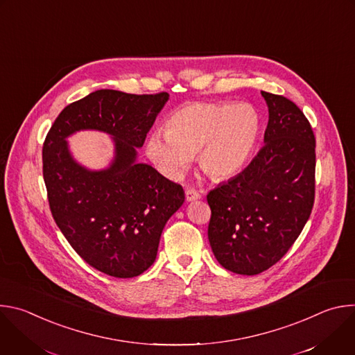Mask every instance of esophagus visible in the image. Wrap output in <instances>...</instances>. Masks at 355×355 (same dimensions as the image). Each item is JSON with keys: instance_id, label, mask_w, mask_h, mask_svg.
Masks as SVG:
<instances>
[{"instance_id": "1", "label": "esophagus", "mask_w": 355, "mask_h": 355, "mask_svg": "<svg viewBox=\"0 0 355 355\" xmlns=\"http://www.w3.org/2000/svg\"><path fill=\"white\" fill-rule=\"evenodd\" d=\"M200 199V193L198 191H193V189H187L185 191V200L187 202H193V200H198Z\"/></svg>"}]
</instances>
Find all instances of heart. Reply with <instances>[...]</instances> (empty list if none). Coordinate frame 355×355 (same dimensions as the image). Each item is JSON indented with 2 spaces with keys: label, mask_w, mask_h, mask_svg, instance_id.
Listing matches in <instances>:
<instances>
[{
  "label": "heart",
  "mask_w": 355,
  "mask_h": 355,
  "mask_svg": "<svg viewBox=\"0 0 355 355\" xmlns=\"http://www.w3.org/2000/svg\"><path fill=\"white\" fill-rule=\"evenodd\" d=\"M260 133V115L250 104L192 103L168 118L167 130L148 136L146 151L170 180L182 178L198 155L200 170L222 181L244 170Z\"/></svg>",
  "instance_id": "obj_1"
}]
</instances>
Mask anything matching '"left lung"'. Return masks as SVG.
Here are the masks:
<instances>
[{
	"label": "left lung",
	"instance_id": "8db88e82",
	"mask_svg": "<svg viewBox=\"0 0 355 355\" xmlns=\"http://www.w3.org/2000/svg\"><path fill=\"white\" fill-rule=\"evenodd\" d=\"M261 95L268 107L264 147L207 196L214 254L222 267L241 275H257L284 257L315 200L316 144L309 121L288 98Z\"/></svg>",
	"mask_w": 355,
	"mask_h": 355
}]
</instances>
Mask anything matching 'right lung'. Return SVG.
<instances>
[{"instance_id":"1","label":"right lung","mask_w":355,"mask_h":355,"mask_svg":"<svg viewBox=\"0 0 355 355\" xmlns=\"http://www.w3.org/2000/svg\"><path fill=\"white\" fill-rule=\"evenodd\" d=\"M168 98L98 89L67 105L43 144V178L56 225L85 263L115 278L137 277L155 263L162 232L184 204L181 185L137 162V148ZM81 130L112 136L114 157L105 169L73 159L67 139Z\"/></svg>"}]
</instances>
